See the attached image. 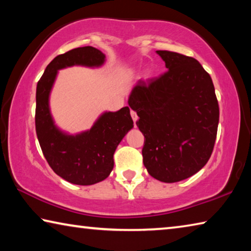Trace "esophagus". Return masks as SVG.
Segmentation results:
<instances>
[{"label": "esophagus", "instance_id": "1", "mask_svg": "<svg viewBox=\"0 0 251 251\" xmlns=\"http://www.w3.org/2000/svg\"><path fill=\"white\" fill-rule=\"evenodd\" d=\"M130 115H131V118H133L134 123L137 122V120H138V116H137V113H136L135 110H130Z\"/></svg>", "mask_w": 251, "mask_h": 251}]
</instances>
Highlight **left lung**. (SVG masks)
I'll use <instances>...</instances> for the list:
<instances>
[{
	"label": "left lung",
	"mask_w": 251,
	"mask_h": 251,
	"mask_svg": "<svg viewBox=\"0 0 251 251\" xmlns=\"http://www.w3.org/2000/svg\"><path fill=\"white\" fill-rule=\"evenodd\" d=\"M168 71L157 78L138 80L128 99L145 142L143 163L163 182L193 176L214 150L219 106L210 75L197 59L157 50Z\"/></svg>",
	"instance_id": "1"
}]
</instances>
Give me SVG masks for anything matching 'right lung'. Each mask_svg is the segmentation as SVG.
Here are the masks:
<instances>
[{
    "instance_id": "right-lung-1",
    "label": "right lung",
    "mask_w": 251,
    "mask_h": 251,
    "mask_svg": "<svg viewBox=\"0 0 251 251\" xmlns=\"http://www.w3.org/2000/svg\"><path fill=\"white\" fill-rule=\"evenodd\" d=\"M104 62L105 54L93 46L71 50L46 66L36 86L35 128L42 151L54 173L75 185H93L109 176L114 152L134 122L126 106L101 114L90 130L77 135L63 133L50 115V93L58 70L73 65L99 67Z\"/></svg>"
}]
</instances>
